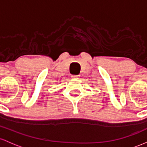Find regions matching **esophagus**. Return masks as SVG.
<instances>
[{"label": "esophagus", "mask_w": 147, "mask_h": 147, "mask_svg": "<svg viewBox=\"0 0 147 147\" xmlns=\"http://www.w3.org/2000/svg\"><path fill=\"white\" fill-rule=\"evenodd\" d=\"M79 77H80V76L79 75H72L71 76V78L74 79H78Z\"/></svg>", "instance_id": "34e87169"}]
</instances>
